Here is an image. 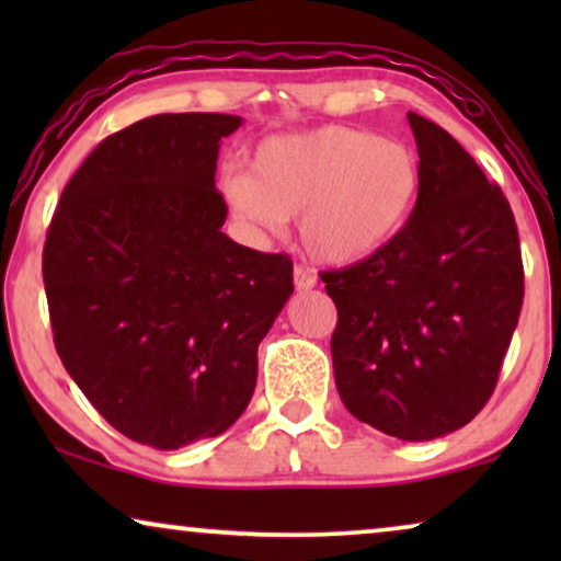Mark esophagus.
Returning <instances> with one entry per match:
<instances>
[{"mask_svg": "<svg viewBox=\"0 0 561 561\" xmlns=\"http://www.w3.org/2000/svg\"><path fill=\"white\" fill-rule=\"evenodd\" d=\"M294 283H296L298 294H306V290L317 288V278H313V273H309V271H306V267H301V265L294 267Z\"/></svg>", "mask_w": 561, "mask_h": 561, "instance_id": "1", "label": "esophagus"}]
</instances>
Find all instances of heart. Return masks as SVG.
Returning a JSON list of instances; mask_svg holds the SVG:
<instances>
[{
  "instance_id": "obj_1",
  "label": "heart",
  "mask_w": 561,
  "mask_h": 561,
  "mask_svg": "<svg viewBox=\"0 0 561 561\" xmlns=\"http://www.w3.org/2000/svg\"><path fill=\"white\" fill-rule=\"evenodd\" d=\"M419 160L363 127L324 125L271 135L250 171H227L219 194L250 232H278L298 217V240L321 265L344 267L380 252L419 198Z\"/></svg>"
}]
</instances>
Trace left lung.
<instances>
[{
    "mask_svg": "<svg viewBox=\"0 0 561 561\" xmlns=\"http://www.w3.org/2000/svg\"><path fill=\"white\" fill-rule=\"evenodd\" d=\"M421 186L380 252L321 273L336 306L334 382L352 416L428 442L478 416L493 393L524 304L508 198L470 152L409 112Z\"/></svg>",
    "mask_w": 561,
    "mask_h": 561,
    "instance_id": "obj_1",
    "label": "left lung"
}]
</instances>
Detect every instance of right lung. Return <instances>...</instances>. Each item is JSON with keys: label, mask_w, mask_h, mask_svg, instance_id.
Instances as JSON below:
<instances>
[{"label": "right lung", "mask_w": 561, "mask_h": 561, "mask_svg": "<svg viewBox=\"0 0 561 561\" xmlns=\"http://www.w3.org/2000/svg\"><path fill=\"white\" fill-rule=\"evenodd\" d=\"M234 114H156L99 142L60 194L43 250L53 342L91 405L133 442L225 434L257 382V344L294 263L221 232L214 188Z\"/></svg>", "instance_id": "add662e5"}]
</instances>
